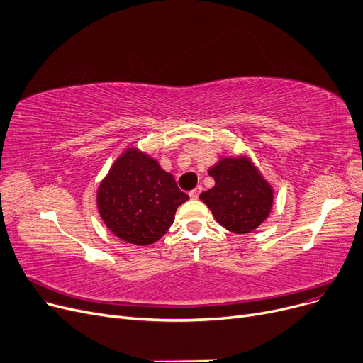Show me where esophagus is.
Instances as JSON below:
<instances>
[{"mask_svg": "<svg viewBox=\"0 0 363 363\" xmlns=\"http://www.w3.org/2000/svg\"><path fill=\"white\" fill-rule=\"evenodd\" d=\"M201 189H203V188H201L200 185H199L197 188L191 189V191H189V197L194 199V200H196V199H199V196H200V193H201Z\"/></svg>", "mask_w": 363, "mask_h": 363, "instance_id": "34e87169", "label": "esophagus"}]
</instances>
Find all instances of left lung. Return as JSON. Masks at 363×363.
<instances>
[{
  "label": "left lung",
  "instance_id": "obj_1",
  "mask_svg": "<svg viewBox=\"0 0 363 363\" xmlns=\"http://www.w3.org/2000/svg\"><path fill=\"white\" fill-rule=\"evenodd\" d=\"M215 186L200 194L215 219L235 234H247L269 216L274 193L247 157H225L211 167Z\"/></svg>",
  "mask_w": 363,
  "mask_h": 363
}]
</instances>
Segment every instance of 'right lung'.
Instances as JSON below:
<instances>
[{
    "label": "right lung",
    "instance_id": "1",
    "mask_svg": "<svg viewBox=\"0 0 363 363\" xmlns=\"http://www.w3.org/2000/svg\"><path fill=\"white\" fill-rule=\"evenodd\" d=\"M188 199L174 177L137 148L126 150L116 160L97 193L108 230L137 245L162 238L174 223L177 208Z\"/></svg>",
    "mask_w": 363,
    "mask_h": 363
}]
</instances>
